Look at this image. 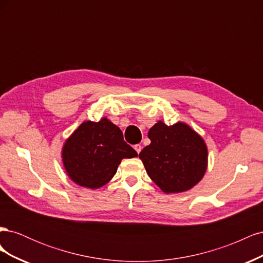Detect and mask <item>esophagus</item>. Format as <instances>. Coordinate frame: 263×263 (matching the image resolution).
Instances as JSON below:
<instances>
[{
	"label": "esophagus",
	"instance_id": "1",
	"mask_svg": "<svg viewBox=\"0 0 263 263\" xmlns=\"http://www.w3.org/2000/svg\"><path fill=\"white\" fill-rule=\"evenodd\" d=\"M134 148H135V150L137 151V154H139L140 151H141V148H142V147H141V145H135Z\"/></svg>",
	"mask_w": 263,
	"mask_h": 263
}]
</instances>
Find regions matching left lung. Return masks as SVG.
I'll use <instances>...</instances> for the list:
<instances>
[{"instance_id": "left-lung-1", "label": "left lung", "mask_w": 263, "mask_h": 263, "mask_svg": "<svg viewBox=\"0 0 263 263\" xmlns=\"http://www.w3.org/2000/svg\"><path fill=\"white\" fill-rule=\"evenodd\" d=\"M150 145L139 154L149 178L164 193H181L202 180L208 169L204 139L185 123L159 121L149 129Z\"/></svg>"}]
</instances>
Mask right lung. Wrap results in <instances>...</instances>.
Listing matches in <instances>:
<instances>
[{
    "mask_svg": "<svg viewBox=\"0 0 263 263\" xmlns=\"http://www.w3.org/2000/svg\"><path fill=\"white\" fill-rule=\"evenodd\" d=\"M61 155L69 178L93 190L115 176L122 159L138 156L124 141L122 130L106 117L83 122L66 140Z\"/></svg>",
    "mask_w": 263,
    "mask_h": 263,
    "instance_id": "right-lung-1",
    "label": "right lung"
}]
</instances>
